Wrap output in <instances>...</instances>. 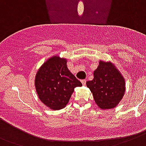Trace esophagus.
I'll return each instance as SVG.
<instances>
[{
	"label": "esophagus",
	"mask_w": 146,
	"mask_h": 146,
	"mask_svg": "<svg viewBox=\"0 0 146 146\" xmlns=\"http://www.w3.org/2000/svg\"><path fill=\"white\" fill-rule=\"evenodd\" d=\"M81 83H82V84L83 85H85L86 84V80H84V79H83V80H81Z\"/></svg>",
	"instance_id": "1"
}]
</instances>
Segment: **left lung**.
<instances>
[{
	"mask_svg": "<svg viewBox=\"0 0 146 146\" xmlns=\"http://www.w3.org/2000/svg\"><path fill=\"white\" fill-rule=\"evenodd\" d=\"M86 84L93 94L97 105L104 110L116 107L126 91L125 79L110 62L100 61L94 72L93 80L87 81Z\"/></svg>",
	"mask_w": 146,
	"mask_h": 146,
	"instance_id": "1",
	"label": "left lung"
}]
</instances>
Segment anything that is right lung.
<instances>
[{"instance_id": "1", "label": "right lung", "mask_w": 146, "mask_h": 146, "mask_svg": "<svg viewBox=\"0 0 146 146\" xmlns=\"http://www.w3.org/2000/svg\"><path fill=\"white\" fill-rule=\"evenodd\" d=\"M82 84L67 67V59L55 55L39 68L35 78L38 97L54 110L65 107L76 87Z\"/></svg>"}]
</instances>
